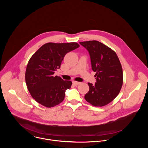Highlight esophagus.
<instances>
[{
	"instance_id": "34e87169",
	"label": "esophagus",
	"mask_w": 148,
	"mask_h": 148,
	"mask_svg": "<svg viewBox=\"0 0 148 148\" xmlns=\"http://www.w3.org/2000/svg\"><path fill=\"white\" fill-rule=\"evenodd\" d=\"M73 84H74V86H78V85H79V84H80V82H78V81H73Z\"/></svg>"
}]
</instances>
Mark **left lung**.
Listing matches in <instances>:
<instances>
[{"label":"left lung","instance_id":"8db88e82","mask_svg":"<svg viewBox=\"0 0 148 148\" xmlns=\"http://www.w3.org/2000/svg\"><path fill=\"white\" fill-rule=\"evenodd\" d=\"M89 53L91 68L96 72L95 84L88 82L89 91L85 99L95 107H102L113 101L122 86L123 73L115 52L100 42H79Z\"/></svg>","mask_w":148,"mask_h":148}]
</instances>
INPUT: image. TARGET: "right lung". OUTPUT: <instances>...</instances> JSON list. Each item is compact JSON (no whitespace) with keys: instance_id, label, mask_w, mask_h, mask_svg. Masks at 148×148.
Listing matches in <instances>:
<instances>
[{"instance_id":"obj_1","label":"right lung","mask_w":148,"mask_h":148,"mask_svg":"<svg viewBox=\"0 0 148 148\" xmlns=\"http://www.w3.org/2000/svg\"><path fill=\"white\" fill-rule=\"evenodd\" d=\"M79 47L75 42L48 43L32 56L27 66L25 78L27 89L37 102L51 108L64 100L66 90L71 88L72 82L54 74L60 68L65 55Z\"/></svg>"}]
</instances>
